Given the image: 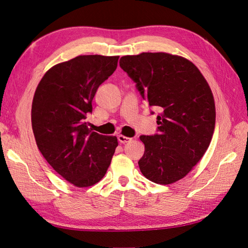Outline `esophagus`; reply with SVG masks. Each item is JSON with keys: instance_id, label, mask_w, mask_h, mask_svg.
Returning <instances> with one entry per match:
<instances>
[{"instance_id": "obj_1", "label": "esophagus", "mask_w": 248, "mask_h": 248, "mask_svg": "<svg viewBox=\"0 0 248 248\" xmlns=\"http://www.w3.org/2000/svg\"><path fill=\"white\" fill-rule=\"evenodd\" d=\"M118 140H119L120 142H122V144H126V142L130 141L132 139L127 138V137H125V136H122V134H120V136H118Z\"/></svg>"}]
</instances>
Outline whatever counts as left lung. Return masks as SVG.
Instances as JSON below:
<instances>
[{"mask_svg":"<svg viewBox=\"0 0 248 248\" xmlns=\"http://www.w3.org/2000/svg\"><path fill=\"white\" fill-rule=\"evenodd\" d=\"M120 67L142 99L160 110L157 133L140 136V170L150 181L171 184L200 161L212 140L215 103L207 80L188 60L166 52L124 56Z\"/></svg>","mask_w":248,"mask_h":248,"instance_id":"obj_1","label":"left lung"}]
</instances>
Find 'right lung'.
I'll return each instance as SVG.
<instances>
[{
	"label": "right lung",
	"instance_id": "obj_1",
	"mask_svg": "<svg viewBox=\"0 0 248 248\" xmlns=\"http://www.w3.org/2000/svg\"><path fill=\"white\" fill-rule=\"evenodd\" d=\"M119 57L78 56L55 65L40 80L32 103L37 146L59 175L77 187L99 182L118 146L116 137L89 129L97 89L117 68Z\"/></svg>",
	"mask_w": 248,
	"mask_h": 248
}]
</instances>
